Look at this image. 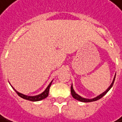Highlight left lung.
Wrapping results in <instances>:
<instances>
[{
    "mask_svg": "<svg viewBox=\"0 0 122 122\" xmlns=\"http://www.w3.org/2000/svg\"><path fill=\"white\" fill-rule=\"evenodd\" d=\"M115 76H116V74H115V77H114V79H113L112 82L111 83L110 86L107 89V90H106V91H105L103 93H102L101 94H100L99 96H98L95 97V98H92V99L84 98H82V96H80V95H78L77 94H76V93H75V91H74V89H73V87H72V86H71V94H72V97H73L75 99H76V100H77V101H81V102H84V103H89V102H93V101H98V100H99L100 98H101L103 96H104L105 94L108 92V91L112 88V85H113V84H114V82H115Z\"/></svg>",
    "mask_w": 122,
    "mask_h": 122,
    "instance_id": "8db88e82",
    "label": "left lung"
}]
</instances>
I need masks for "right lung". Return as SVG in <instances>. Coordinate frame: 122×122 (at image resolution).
Segmentation results:
<instances>
[{"instance_id":"obj_1","label":"right lung","mask_w":122,"mask_h":122,"mask_svg":"<svg viewBox=\"0 0 122 122\" xmlns=\"http://www.w3.org/2000/svg\"><path fill=\"white\" fill-rule=\"evenodd\" d=\"M51 82H52V81L50 82V84H49V85L47 86V87L46 88V89H45L42 93H41V94H39V95L33 96H26V95L21 94V93H19V92H18L17 91H16L13 86H12V88L14 89V90L16 92V93L18 94V96H19L21 98H24V99H26V100H28V101H41V100H42V99H44V98H47V97L48 96V95H49V91H50V86H51Z\"/></svg>"}]
</instances>
